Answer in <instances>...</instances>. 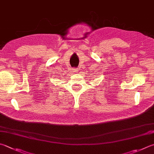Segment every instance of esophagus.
Wrapping results in <instances>:
<instances>
[{
	"label": "esophagus",
	"mask_w": 154,
	"mask_h": 154,
	"mask_svg": "<svg viewBox=\"0 0 154 154\" xmlns=\"http://www.w3.org/2000/svg\"><path fill=\"white\" fill-rule=\"evenodd\" d=\"M78 69H73V71H72V72H73L74 73H77V72H78Z\"/></svg>",
	"instance_id": "obj_1"
}]
</instances>
